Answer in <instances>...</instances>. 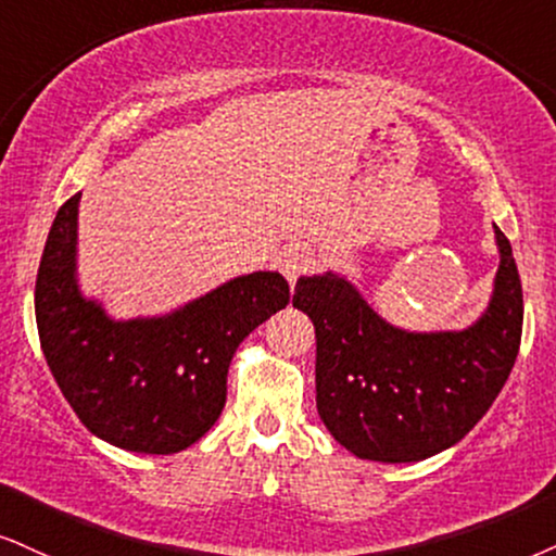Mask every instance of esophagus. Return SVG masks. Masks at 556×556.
<instances>
[{
	"instance_id": "34e87169",
	"label": "esophagus",
	"mask_w": 556,
	"mask_h": 556,
	"mask_svg": "<svg viewBox=\"0 0 556 556\" xmlns=\"http://www.w3.org/2000/svg\"><path fill=\"white\" fill-rule=\"evenodd\" d=\"M276 263H278V270L283 273L286 280L293 286L312 267V257L309 252H304L301 247H286V250L278 255Z\"/></svg>"
}]
</instances>
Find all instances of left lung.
Wrapping results in <instances>:
<instances>
[{"label":"left lung","instance_id":"8db88e82","mask_svg":"<svg viewBox=\"0 0 556 556\" xmlns=\"http://www.w3.org/2000/svg\"><path fill=\"white\" fill-rule=\"evenodd\" d=\"M490 306L467 330L407 332L345 278H299L293 306L317 334V409L334 441L368 462L441 454L482 420L505 387L523 332V291L508 237Z\"/></svg>","mask_w":556,"mask_h":556}]
</instances>
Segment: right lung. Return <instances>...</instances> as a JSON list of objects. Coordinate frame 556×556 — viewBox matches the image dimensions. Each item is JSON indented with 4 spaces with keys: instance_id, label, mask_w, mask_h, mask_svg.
I'll return each mask as SVG.
<instances>
[{
    "instance_id": "right-lung-1",
    "label": "right lung",
    "mask_w": 556,
    "mask_h": 556,
    "mask_svg": "<svg viewBox=\"0 0 556 556\" xmlns=\"http://www.w3.org/2000/svg\"><path fill=\"white\" fill-rule=\"evenodd\" d=\"M79 198L59 208L38 267L46 363L89 433L136 454H177L214 428L239 342L289 304V283L257 270L162 317L111 319L77 283Z\"/></svg>"
}]
</instances>
